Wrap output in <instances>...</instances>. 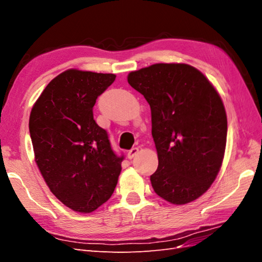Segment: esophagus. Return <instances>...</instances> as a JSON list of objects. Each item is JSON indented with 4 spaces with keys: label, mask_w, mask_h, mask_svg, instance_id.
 Wrapping results in <instances>:
<instances>
[{
    "label": "esophagus",
    "mask_w": 262,
    "mask_h": 262,
    "mask_svg": "<svg viewBox=\"0 0 262 262\" xmlns=\"http://www.w3.org/2000/svg\"><path fill=\"white\" fill-rule=\"evenodd\" d=\"M138 153H139V148L138 147H132L128 152V158H129V160H132L134 156L138 155Z\"/></svg>",
    "instance_id": "obj_1"
}]
</instances>
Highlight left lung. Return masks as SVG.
Instances as JSON below:
<instances>
[{"instance_id": "left-lung-1", "label": "left lung", "mask_w": 262, "mask_h": 262, "mask_svg": "<svg viewBox=\"0 0 262 262\" xmlns=\"http://www.w3.org/2000/svg\"><path fill=\"white\" fill-rule=\"evenodd\" d=\"M128 82L150 107L158 156L150 176L155 193L177 205L198 199L215 180L225 152L227 118L219 93L184 63L134 71Z\"/></svg>"}]
</instances>
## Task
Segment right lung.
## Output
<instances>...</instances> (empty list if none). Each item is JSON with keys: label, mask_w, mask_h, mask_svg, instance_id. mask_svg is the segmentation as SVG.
<instances>
[{"label": "right lung", "mask_w": 262, "mask_h": 262, "mask_svg": "<svg viewBox=\"0 0 262 262\" xmlns=\"http://www.w3.org/2000/svg\"><path fill=\"white\" fill-rule=\"evenodd\" d=\"M115 74L68 70L47 85L31 109L29 132L35 160L51 192L73 211L90 213L117 186L118 156L93 107Z\"/></svg>", "instance_id": "1"}]
</instances>
